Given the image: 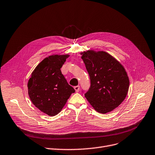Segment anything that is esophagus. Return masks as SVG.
Listing matches in <instances>:
<instances>
[{
  "label": "esophagus",
  "mask_w": 155,
  "mask_h": 155,
  "mask_svg": "<svg viewBox=\"0 0 155 155\" xmlns=\"http://www.w3.org/2000/svg\"><path fill=\"white\" fill-rule=\"evenodd\" d=\"M74 89H75V91L77 92H78V91H79V90H80V86H79V85L75 86V87H74Z\"/></svg>",
  "instance_id": "esophagus-1"
}]
</instances>
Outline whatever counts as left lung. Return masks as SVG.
<instances>
[{"mask_svg":"<svg viewBox=\"0 0 155 155\" xmlns=\"http://www.w3.org/2000/svg\"><path fill=\"white\" fill-rule=\"evenodd\" d=\"M82 54L91 80L90 87L84 92L86 99L97 112L111 111L124 101L129 91L127 72L106 52L88 51Z\"/></svg>","mask_w":155,"mask_h":155,"instance_id":"1","label":"left lung"}]
</instances>
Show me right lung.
<instances>
[{"mask_svg": "<svg viewBox=\"0 0 155 155\" xmlns=\"http://www.w3.org/2000/svg\"><path fill=\"white\" fill-rule=\"evenodd\" d=\"M68 55L45 58L36 67L28 80V95L38 109L55 116L63 109L75 89L67 82L61 68Z\"/></svg>", "mask_w": 155, "mask_h": 155, "instance_id": "obj_1", "label": "right lung"}]
</instances>
